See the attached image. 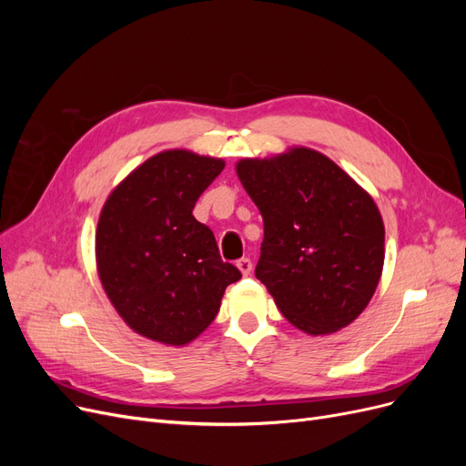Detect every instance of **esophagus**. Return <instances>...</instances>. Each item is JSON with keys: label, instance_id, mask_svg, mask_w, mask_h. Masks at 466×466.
I'll return each instance as SVG.
<instances>
[{"label": "esophagus", "instance_id": "1", "mask_svg": "<svg viewBox=\"0 0 466 466\" xmlns=\"http://www.w3.org/2000/svg\"><path fill=\"white\" fill-rule=\"evenodd\" d=\"M237 268H238V270H241L243 276H250V272H252V262H250V258H241V260L237 262Z\"/></svg>", "mask_w": 466, "mask_h": 466}]
</instances>
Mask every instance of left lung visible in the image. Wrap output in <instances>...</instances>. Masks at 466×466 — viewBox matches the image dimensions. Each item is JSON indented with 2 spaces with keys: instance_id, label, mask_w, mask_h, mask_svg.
<instances>
[{
  "instance_id": "obj_1",
  "label": "left lung",
  "mask_w": 466,
  "mask_h": 466,
  "mask_svg": "<svg viewBox=\"0 0 466 466\" xmlns=\"http://www.w3.org/2000/svg\"><path fill=\"white\" fill-rule=\"evenodd\" d=\"M235 171L264 221L255 274L281 315L311 336L354 322L385 262V225L371 194L303 146L241 159Z\"/></svg>"
}]
</instances>
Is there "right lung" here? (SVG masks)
Segmentation results:
<instances>
[{
  "mask_svg": "<svg viewBox=\"0 0 466 466\" xmlns=\"http://www.w3.org/2000/svg\"><path fill=\"white\" fill-rule=\"evenodd\" d=\"M225 161L188 149L153 155L108 194L95 233L96 272L128 327L153 342L187 346L214 322L241 272L192 216Z\"/></svg>",
  "mask_w": 466,
  "mask_h": 466,
  "instance_id": "right-lung-1",
  "label": "right lung"
}]
</instances>
